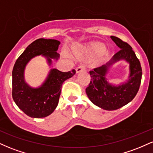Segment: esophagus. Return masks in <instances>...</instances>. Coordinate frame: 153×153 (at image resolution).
<instances>
[{
	"label": "esophagus",
	"instance_id": "34e87169",
	"mask_svg": "<svg viewBox=\"0 0 153 153\" xmlns=\"http://www.w3.org/2000/svg\"><path fill=\"white\" fill-rule=\"evenodd\" d=\"M85 70V66L83 65H81L78 66V68H76V72L77 73H80V72H82Z\"/></svg>",
	"mask_w": 153,
	"mask_h": 153
}]
</instances>
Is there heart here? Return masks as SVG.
Here are the masks:
<instances>
[{"label": "heart", "instance_id": "obj_1", "mask_svg": "<svg viewBox=\"0 0 153 153\" xmlns=\"http://www.w3.org/2000/svg\"><path fill=\"white\" fill-rule=\"evenodd\" d=\"M92 49L94 51H96V52H102L105 50V49H106V47H105V45H103V44L98 43V44H96V45H94V46H93Z\"/></svg>", "mask_w": 153, "mask_h": 153}]
</instances>
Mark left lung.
Masks as SVG:
<instances>
[{
    "label": "left lung",
    "instance_id": "left-lung-1",
    "mask_svg": "<svg viewBox=\"0 0 153 153\" xmlns=\"http://www.w3.org/2000/svg\"><path fill=\"white\" fill-rule=\"evenodd\" d=\"M111 38L120 50L106 65L89 72L91 81L85 89L91 102L108 111L118 109L130 102L137 94L142 80L141 65L131 47L117 36H111ZM121 59H124L130 64L129 80L122 85L114 87L108 83L105 74L113 63Z\"/></svg>",
    "mask_w": 153,
    "mask_h": 153
}]
</instances>
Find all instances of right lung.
I'll list each match as a JSON object with an SVG mask.
<instances>
[{"label":"right lung","instance_id":"1","mask_svg":"<svg viewBox=\"0 0 153 153\" xmlns=\"http://www.w3.org/2000/svg\"><path fill=\"white\" fill-rule=\"evenodd\" d=\"M60 42L56 39H38L30 44L16 61L12 71V97L16 104L32 118H43L54 111L59 102L63 82L75 74L52 69L40 87L31 88L24 81V70L29 60L38 55L45 56L49 64L52 59H58L57 52Z\"/></svg>","mask_w":153,"mask_h":153}]
</instances>
